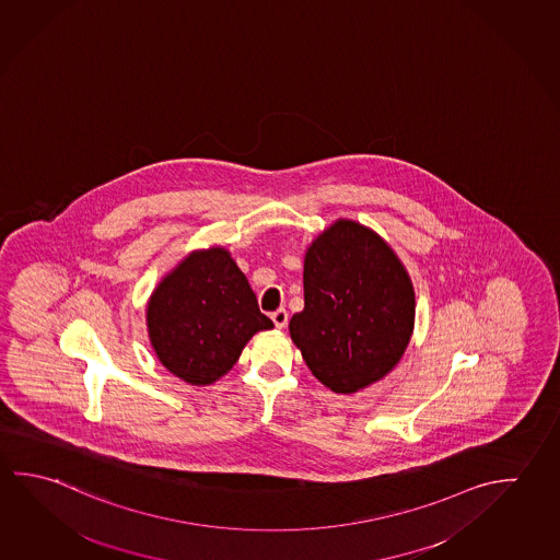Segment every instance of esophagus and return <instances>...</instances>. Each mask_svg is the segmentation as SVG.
Wrapping results in <instances>:
<instances>
[{
  "instance_id": "1",
  "label": "esophagus",
  "mask_w": 560,
  "mask_h": 560,
  "mask_svg": "<svg viewBox=\"0 0 560 560\" xmlns=\"http://www.w3.org/2000/svg\"><path fill=\"white\" fill-rule=\"evenodd\" d=\"M271 320L276 323L277 328H284L289 323V314L284 308H277L276 313L271 314Z\"/></svg>"
}]
</instances>
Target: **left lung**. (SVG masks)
<instances>
[{
	"label": "left lung",
	"mask_w": 560,
	"mask_h": 560,
	"mask_svg": "<svg viewBox=\"0 0 560 560\" xmlns=\"http://www.w3.org/2000/svg\"><path fill=\"white\" fill-rule=\"evenodd\" d=\"M304 308L289 332L318 382L355 393L401 360L415 291L399 257L370 228L338 220L304 256Z\"/></svg>",
	"instance_id": "1"
}]
</instances>
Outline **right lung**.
<instances>
[{
  "label": "right lung",
  "instance_id": "1",
  "mask_svg": "<svg viewBox=\"0 0 560 560\" xmlns=\"http://www.w3.org/2000/svg\"><path fill=\"white\" fill-rule=\"evenodd\" d=\"M271 328L224 247L188 254L149 299V340L159 362L190 385L220 380L249 338Z\"/></svg>",
  "mask_w": 560,
  "mask_h": 560
}]
</instances>
